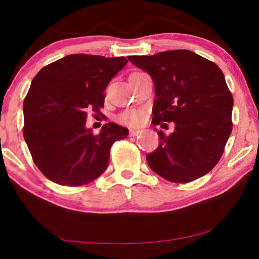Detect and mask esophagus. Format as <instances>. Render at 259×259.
<instances>
[{
  "label": "esophagus",
  "mask_w": 259,
  "mask_h": 259,
  "mask_svg": "<svg viewBox=\"0 0 259 259\" xmlns=\"http://www.w3.org/2000/svg\"><path fill=\"white\" fill-rule=\"evenodd\" d=\"M141 134V131H138V130H130V136L131 137H137Z\"/></svg>",
  "instance_id": "obj_1"
}]
</instances>
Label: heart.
<instances>
[{"mask_svg":"<svg viewBox=\"0 0 259 259\" xmlns=\"http://www.w3.org/2000/svg\"><path fill=\"white\" fill-rule=\"evenodd\" d=\"M140 72H133V74H138ZM119 121L125 123L127 126H139L144 122L145 120V111L141 108H131L126 109L122 113H120L119 115Z\"/></svg>","mask_w":259,"mask_h":259,"instance_id":"heart-1","label":"heart"}]
</instances>
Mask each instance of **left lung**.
<instances>
[{
	"instance_id": "8db88e82",
	"label": "left lung",
	"mask_w": 259,
	"mask_h": 259,
	"mask_svg": "<svg viewBox=\"0 0 259 259\" xmlns=\"http://www.w3.org/2000/svg\"><path fill=\"white\" fill-rule=\"evenodd\" d=\"M128 60L153 79L157 98L152 122L176 123L169 136L158 132L160 141L146 155L148 166L172 183L206 175L222 158L232 131L233 98L221 68L185 49Z\"/></svg>"
}]
</instances>
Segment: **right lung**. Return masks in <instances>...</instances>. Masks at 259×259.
<instances>
[{
  "mask_svg": "<svg viewBox=\"0 0 259 259\" xmlns=\"http://www.w3.org/2000/svg\"><path fill=\"white\" fill-rule=\"evenodd\" d=\"M127 60L72 54L44 67L23 101V137L37 168L63 186L90 184L105 172L109 152L128 130L105 123L94 134L84 127L90 112L101 113L104 92Z\"/></svg>",
  "mask_w": 259,
  "mask_h": 259,
  "instance_id": "1",
  "label": "right lung"
}]
</instances>
